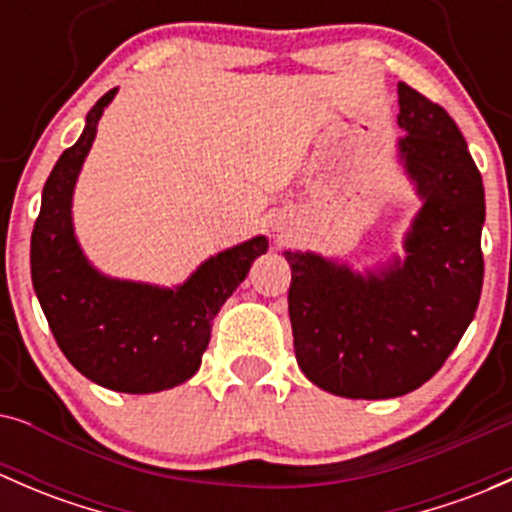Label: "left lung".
<instances>
[{
	"mask_svg": "<svg viewBox=\"0 0 512 512\" xmlns=\"http://www.w3.org/2000/svg\"><path fill=\"white\" fill-rule=\"evenodd\" d=\"M399 126V158L423 200L404 260L361 275L317 252H285L299 369L347 399H394L426 384L461 342L483 287V178L456 121L399 84Z\"/></svg>",
	"mask_w": 512,
	"mask_h": 512,
	"instance_id": "1",
	"label": "left lung"
}]
</instances>
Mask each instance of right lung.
I'll list each match as a JSON object with an SVG mask.
<instances>
[{
	"label": "right lung",
	"instance_id": "1",
	"mask_svg": "<svg viewBox=\"0 0 512 512\" xmlns=\"http://www.w3.org/2000/svg\"><path fill=\"white\" fill-rule=\"evenodd\" d=\"M116 91L98 98L81 138L46 180L32 232V282L56 344L86 379L123 394H156L200 369L215 314L265 255L267 237L218 252L173 289L101 275L76 240L71 200Z\"/></svg>",
	"mask_w": 512,
	"mask_h": 512
}]
</instances>
